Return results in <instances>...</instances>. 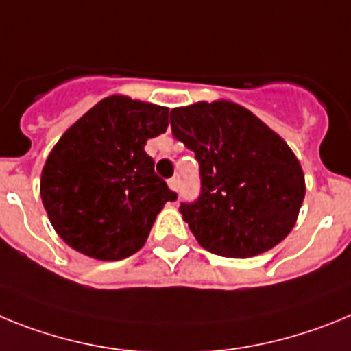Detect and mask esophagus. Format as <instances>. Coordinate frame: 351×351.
Returning <instances> with one entry per match:
<instances>
[{
	"label": "esophagus",
	"instance_id": "esophagus-1",
	"mask_svg": "<svg viewBox=\"0 0 351 351\" xmlns=\"http://www.w3.org/2000/svg\"><path fill=\"white\" fill-rule=\"evenodd\" d=\"M167 185H169V189H171L173 193H176V191H178V178H169L167 180Z\"/></svg>",
	"mask_w": 351,
	"mask_h": 351
}]
</instances>
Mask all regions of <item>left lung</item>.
<instances>
[{
	"instance_id": "1",
	"label": "left lung",
	"mask_w": 351,
	"mask_h": 351,
	"mask_svg": "<svg viewBox=\"0 0 351 351\" xmlns=\"http://www.w3.org/2000/svg\"><path fill=\"white\" fill-rule=\"evenodd\" d=\"M169 120L199 162L201 194L180 213L201 247L251 258L282 242L306 196L302 166L285 139L230 100L175 108Z\"/></svg>"
}]
</instances>
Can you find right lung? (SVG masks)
<instances>
[{"instance_id":"right-lung-1","label":"right lung","mask_w":351,"mask_h":351,"mask_svg":"<svg viewBox=\"0 0 351 351\" xmlns=\"http://www.w3.org/2000/svg\"><path fill=\"white\" fill-rule=\"evenodd\" d=\"M167 117L162 106L111 95L54 145L40 196L66 245L100 261L123 260L145 245L158 212L176 199L145 152L148 139L166 132Z\"/></svg>"}]
</instances>
